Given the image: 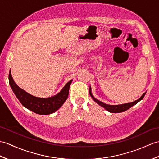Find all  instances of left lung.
I'll return each mask as SVG.
<instances>
[{
    "instance_id": "left-lung-1",
    "label": "left lung",
    "mask_w": 159,
    "mask_h": 159,
    "mask_svg": "<svg viewBox=\"0 0 159 159\" xmlns=\"http://www.w3.org/2000/svg\"><path fill=\"white\" fill-rule=\"evenodd\" d=\"M89 94H90V95L91 96V98H93V100L95 102H96L97 104H98L99 106H102L103 108H104L106 110H108V112H112V113H119V112H123L126 111L127 110L129 109L131 107L135 105L139 101H141L142 99L143 98V97H144V95L146 94V92L138 99H137V100H135V101L131 103H127V104H120V105H109V104H104V103H103L102 102L99 101L98 99H97L96 98H95L93 97V95H92L91 87H90V89H89Z\"/></svg>"
}]
</instances>
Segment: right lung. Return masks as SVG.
Here are the masks:
<instances>
[{"label":"right lung","instance_id":"obj_1","mask_svg":"<svg viewBox=\"0 0 159 159\" xmlns=\"http://www.w3.org/2000/svg\"><path fill=\"white\" fill-rule=\"evenodd\" d=\"M9 80L11 88L21 104L30 111L43 115H47L55 112L64 104L68 98L70 86L72 81L71 80L66 83L60 93L54 96L40 98L33 96L18 87L13 79L11 70L9 75Z\"/></svg>","mask_w":159,"mask_h":159}]
</instances>
